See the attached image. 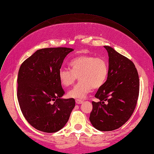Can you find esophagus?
Masks as SVG:
<instances>
[{
    "mask_svg": "<svg viewBox=\"0 0 154 154\" xmlns=\"http://www.w3.org/2000/svg\"><path fill=\"white\" fill-rule=\"evenodd\" d=\"M75 102H76L77 104H81V103H83L84 101L82 100H80V99H76Z\"/></svg>",
    "mask_w": 154,
    "mask_h": 154,
    "instance_id": "obj_1",
    "label": "esophagus"
}]
</instances>
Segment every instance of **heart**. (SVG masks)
<instances>
[{
    "label": "heart",
    "instance_id": "1",
    "mask_svg": "<svg viewBox=\"0 0 154 154\" xmlns=\"http://www.w3.org/2000/svg\"><path fill=\"white\" fill-rule=\"evenodd\" d=\"M70 70L60 69L58 77L60 84L67 87L72 85L79 76L80 81L67 93L70 98H84L91 90L104 85L108 75V64L103 57L93 55H80L72 59Z\"/></svg>",
    "mask_w": 154,
    "mask_h": 154
}]
</instances>
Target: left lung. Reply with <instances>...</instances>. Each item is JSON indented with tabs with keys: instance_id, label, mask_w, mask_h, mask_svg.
<instances>
[{
	"instance_id": "obj_1",
	"label": "left lung",
	"mask_w": 154,
	"mask_h": 154,
	"mask_svg": "<svg viewBox=\"0 0 154 154\" xmlns=\"http://www.w3.org/2000/svg\"><path fill=\"white\" fill-rule=\"evenodd\" d=\"M109 56L107 80L95 95L100 101H92L91 125L101 131L121 127L134 112L139 93V79L135 65L110 46H105Z\"/></svg>"
}]
</instances>
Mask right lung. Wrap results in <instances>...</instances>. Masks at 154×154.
<instances>
[{"instance_id": "right-lung-1", "label": "right lung", "mask_w": 154, "mask_h": 154, "mask_svg": "<svg viewBox=\"0 0 154 154\" xmlns=\"http://www.w3.org/2000/svg\"><path fill=\"white\" fill-rule=\"evenodd\" d=\"M72 48H43L26 59L18 74L17 98L25 118L37 130L55 132L68 121L74 98H61L65 91L58 77L64 58Z\"/></svg>"}]
</instances>
